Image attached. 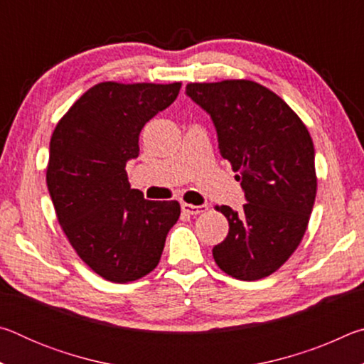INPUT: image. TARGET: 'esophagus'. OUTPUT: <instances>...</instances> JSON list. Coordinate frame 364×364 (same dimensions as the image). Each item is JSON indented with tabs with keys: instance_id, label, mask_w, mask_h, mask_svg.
<instances>
[{
	"instance_id": "1",
	"label": "esophagus",
	"mask_w": 364,
	"mask_h": 364,
	"mask_svg": "<svg viewBox=\"0 0 364 364\" xmlns=\"http://www.w3.org/2000/svg\"><path fill=\"white\" fill-rule=\"evenodd\" d=\"M207 208H208L207 205H193V204H186V202H183L181 204V210L188 215H200L207 212Z\"/></svg>"
}]
</instances>
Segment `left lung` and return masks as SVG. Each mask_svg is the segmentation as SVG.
<instances>
[{"instance_id":"obj_1","label":"left lung","mask_w":364,"mask_h":364,"mask_svg":"<svg viewBox=\"0 0 364 364\" xmlns=\"http://www.w3.org/2000/svg\"><path fill=\"white\" fill-rule=\"evenodd\" d=\"M210 114L221 157L245 193L241 212L217 205L230 231L213 247L221 271L257 281L284 264L304 239L316 197L315 147L305 123L273 91L252 80L188 83Z\"/></svg>"}]
</instances>
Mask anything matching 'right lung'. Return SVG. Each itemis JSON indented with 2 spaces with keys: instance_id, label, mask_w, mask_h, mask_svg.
Wrapping results in <instances>:
<instances>
[{
  "instance_id": "add662e5",
  "label": "right lung",
  "mask_w": 364,
  "mask_h": 364,
  "mask_svg": "<svg viewBox=\"0 0 364 364\" xmlns=\"http://www.w3.org/2000/svg\"><path fill=\"white\" fill-rule=\"evenodd\" d=\"M181 82H102L72 104L49 143L46 183L60 228L77 255L101 278L125 284L157 267L180 218L178 200H147L132 189L127 160L139 133L167 109Z\"/></svg>"
}]
</instances>
